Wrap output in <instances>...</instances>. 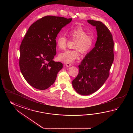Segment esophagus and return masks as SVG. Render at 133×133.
I'll return each mask as SVG.
<instances>
[{"instance_id":"esophagus-1","label":"esophagus","mask_w":133,"mask_h":133,"mask_svg":"<svg viewBox=\"0 0 133 133\" xmlns=\"http://www.w3.org/2000/svg\"><path fill=\"white\" fill-rule=\"evenodd\" d=\"M65 65L67 66V67H69L71 65V64L70 63H66L65 64Z\"/></svg>"}]
</instances>
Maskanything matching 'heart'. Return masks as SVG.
<instances>
[{"instance_id": "1", "label": "heart", "mask_w": 133, "mask_h": 133, "mask_svg": "<svg viewBox=\"0 0 133 133\" xmlns=\"http://www.w3.org/2000/svg\"><path fill=\"white\" fill-rule=\"evenodd\" d=\"M71 39L75 42L74 44V50H67L60 53L58 56L59 59L65 63H71L78 58L80 56L79 51L82 54H86L93 48L95 38L93 35L88 34V32L78 26L72 28L68 32ZM66 37L61 36L57 39V45L60 49H65L68 43Z\"/></svg>"}]
</instances>
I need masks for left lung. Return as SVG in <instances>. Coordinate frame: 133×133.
I'll return each instance as SVG.
<instances>
[{"mask_svg": "<svg viewBox=\"0 0 133 133\" xmlns=\"http://www.w3.org/2000/svg\"><path fill=\"white\" fill-rule=\"evenodd\" d=\"M88 22L96 27L97 40L95 46L78 65V74L72 81L76 92L84 96L96 92L105 83L114 59V44L109 29L101 21Z\"/></svg>", "mask_w": 133, "mask_h": 133, "instance_id": "8db88e82", "label": "left lung"}]
</instances>
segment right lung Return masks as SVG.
Segmentation results:
<instances>
[{"label": "right lung", "mask_w": 133, "mask_h": 133, "mask_svg": "<svg viewBox=\"0 0 133 133\" xmlns=\"http://www.w3.org/2000/svg\"><path fill=\"white\" fill-rule=\"evenodd\" d=\"M72 18L46 16L32 24L22 41L19 65L26 82L45 90L54 84L62 63L53 60L57 53L56 38Z\"/></svg>", "instance_id": "right-lung-1"}]
</instances>
